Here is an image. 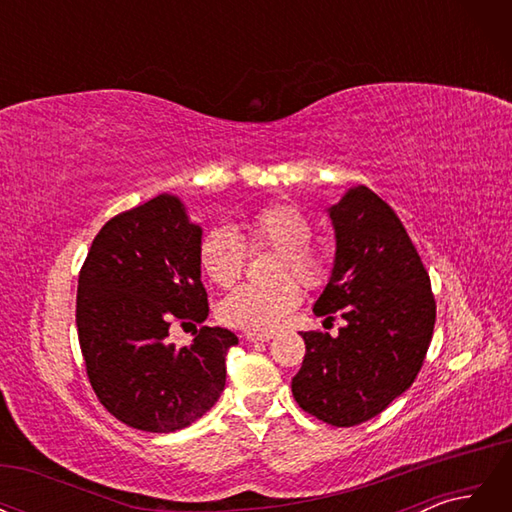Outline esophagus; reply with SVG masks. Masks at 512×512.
Masks as SVG:
<instances>
[{
    "instance_id": "obj_1",
    "label": "esophagus",
    "mask_w": 512,
    "mask_h": 512,
    "mask_svg": "<svg viewBox=\"0 0 512 512\" xmlns=\"http://www.w3.org/2000/svg\"><path fill=\"white\" fill-rule=\"evenodd\" d=\"M245 339H247V342H252V344L269 342V339H273V333H247Z\"/></svg>"
}]
</instances>
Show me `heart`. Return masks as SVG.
<instances>
[{
	"mask_svg": "<svg viewBox=\"0 0 512 512\" xmlns=\"http://www.w3.org/2000/svg\"><path fill=\"white\" fill-rule=\"evenodd\" d=\"M314 224L294 205H271L241 224V237L226 226L209 228L198 243V267L218 288H230L245 269V245L252 252L275 250L271 284H247L232 290L218 307V318L230 329L271 333L301 303L299 281L307 290L329 284L333 260L312 243ZM298 281L294 283L291 277Z\"/></svg>",
	"mask_w": 512,
	"mask_h": 512,
	"instance_id": "1",
	"label": "heart"
}]
</instances>
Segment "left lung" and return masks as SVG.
<instances>
[{
    "label": "left lung",
    "mask_w": 512,
    "mask_h": 512,
    "mask_svg": "<svg viewBox=\"0 0 512 512\" xmlns=\"http://www.w3.org/2000/svg\"><path fill=\"white\" fill-rule=\"evenodd\" d=\"M337 252L314 305L339 312L337 337L301 333L305 356L292 378L297 404L333 427L369 421L408 391L423 367L436 324L429 273L397 213L365 185L329 209Z\"/></svg>",
    "instance_id": "left-lung-1"
}]
</instances>
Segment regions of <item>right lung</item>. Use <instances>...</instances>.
I'll list each match as a JSON object with an SVG mask.
<instances>
[{
    "label": "right lung",
    "mask_w": 512,
    "mask_h": 512,
    "mask_svg": "<svg viewBox=\"0 0 512 512\" xmlns=\"http://www.w3.org/2000/svg\"><path fill=\"white\" fill-rule=\"evenodd\" d=\"M200 237L181 200L160 194L108 220L81 267L76 329L87 378L100 404L134 429L188 427L224 391L235 333L200 327L192 346L168 342L173 320L209 316Z\"/></svg>",
    "instance_id": "add662e5"
}]
</instances>
